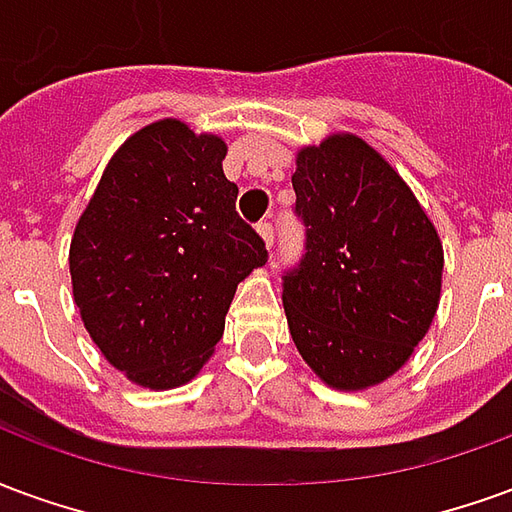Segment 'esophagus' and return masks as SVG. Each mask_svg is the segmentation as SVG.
I'll use <instances>...</instances> for the list:
<instances>
[{
    "label": "esophagus",
    "mask_w": 512,
    "mask_h": 512,
    "mask_svg": "<svg viewBox=\"0 0 512 512\" xmlns=\"http://www.w3.org/2000/svg\"><path fill=\"white\" fill-rule=\"evenodd\" d=\"M257 233L263 235L266 246H274V224L271 222H260L257 224Z\"/></svg>",
    "instance_id": "obj_1"
}]
</instances>
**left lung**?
I'll return each mask as SVG.
<instances>
[{
  "label": "left lung",
  "mask_w": 512,
  "mask_h": 512,
  "mask_svg": "<svg viewBox=\"0 0 512 512\" xmlns=\"http://www.w3.org/2000/svg\"><path fill=\"white\" fill-rule=\"evenodd\" d=\"M304 255L282 277L293 343L334 389L397 373L436 315V227L381 153L354 134L304 147L293 172Z\"/></svg>",
  "instance_id": "left-lung-1"
}]
</instances>
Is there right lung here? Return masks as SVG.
Segmentation results:
<instances>
[{
    "mask_svg": "<svg viewBox=\"0 0 512 512\" xmlns=\"http://www.w3.org/2000/svg\"><path fill=\"white\" fill-rule=\"evenodd\" d=\"M227 145L180 120L136 131L106 164L71 241L73 301L134 384L191 381L222 340L238 282L268 260L235 211Z\"/></svg>",
    "mask_w": 512,
    "mask_h": 512,
    "instance_id": "1",
    "label": "right lung"
}]
</instances>
